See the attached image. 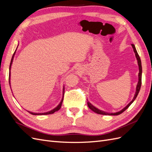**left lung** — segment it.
Here are the masks:
<instances>
[{
  "instance_id": "left-lung-1",
  "label": "left lung",
  "mask_w": 152,
  "mask_h": 152,
  "mask_svg": "<svg viewBox=\"0 0 152 152\" xmlns=\"http://www.w3.org/2000/svg\"><path fill=\"white\" fill-rule=\"evenodd\" d=\"M132 47V49H133V50H134V52L135 53V56H136V59L137 61V65H138V66H139V73H138V82H137V84L136 86V93L134 94V98H133L132 100L131 101V102L129 103L126 107H124L123 109H122L121 110H120L119 112H115V113H108V112H104V111H103V110H101L98 108H97L96 107H95L94 106H93V104H92L91 103H89V102H87V105H88V107L92 110V111H93L94 112L98 113V114H101V115H118L121 114L122 113H123L124 111H125L126 110H127L129 107L134 102V101L136 99V97L137 94H138L139 92H140V88H141V77H142V66H141V59L139 56L138 54H137V50L136 49V48H135V45L134 44H131Z\"/></svg>"
}]
</instances>
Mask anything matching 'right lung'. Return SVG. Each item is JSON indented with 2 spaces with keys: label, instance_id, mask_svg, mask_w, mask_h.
I'll list each match as a JSON object with an SVG mask.
<instances>
[{
  "label": "right lung",
  "instance_id": "1",
  "mask_svg": "<svg viewBox=\"0 0 152 152\" xmlns=\"http://www.w3.org/2000/svg\"><path fill=\"white\" fill-rule=\"evenodd\" d=\"M19 45V44H18ZM18 46L16 48V49L15 50V53H14L13 55H12V59H11V63H10V74H9V82H10V87H11V65H12V61H13V59H14V57H15V55L16 54V51L17 50V48L18 47ZM65 86H63V97H62V99L61 100L60 103H59V104L57 106V107L56 108H54V109L50 110V111L49 112H44V113H34V112H30V111H27L28 113H30V114L31 115H49V114H53L56 111H58V110L61 108V104H62V103H63V97H64V93H65V87H64ZM12 91V90H11Z\"/></svg>",
  "mask_w": 152,
  "mask_h": 152
}]
</instances>
